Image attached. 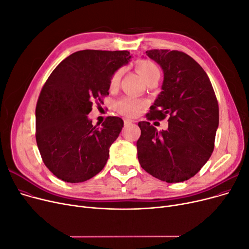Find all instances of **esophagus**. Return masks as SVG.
<instances>
[{
	"label": "esophagus",
	"instance_id": "esophagus-1",
	"mask_svg": "<svg viewBox=\"0 0 249 249\" xmlns=\"http://www.w3.org/2000/svg\"><path fill=\"white\" fill-rule=\"evenodd\" d=\"M124 125H128L134 123V121H131V120H127V118H125V120L124 121Z\"/></svg>",
	"mask_w": 249,
	"mask_h": 249
}]
</instances>
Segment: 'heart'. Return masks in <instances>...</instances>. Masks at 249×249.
Instances as JSON below:
<instances>
[{"label":"heart","instance_id":"b5f03b06","mask_svg":"<svg viewBox=\"0 0 249 249\" xmlns=\"http://www.w3.org/2000/svg\"><path fill=\"white\" fill-rule=\"evenodd\" d=\"M137 71L139 72V74L143 77L146 81L154 76L159 74V69L157 68V66L147 60H140L137 63ZM122 73L123 71L120 69L115 71L113 73V75L110 78V87L114 88L118 85L120 83L121 77H122ZM146 106V101L143 99H140L136 96H132V95H127L124 96L121 99H118L115 103V107L117 109L118 112H121L124 115L129 116V117H134L137 116L142 109H143Z\"/></svg>","mask_w":249,"mask_h":249}]
</instances>
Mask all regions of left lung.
Instances as JSON below:
<instances>
[{
	"label": "left lung",
	"instance_id": "1",
	"mask_svg": "<svg viewBox=\"0 0 249 249\" xmlns=\"http://www.w3.org/2000/svg\"><path fill=\"white\" fill-rule=\"evenodd\" d=\"M147 55L163 70L162 91L140 122L137 142L142 168L156 178L181 182L192 178L211 157L219 125V105L211 81L192 56L169 50ZM169 117V128L158 132L150 120Z\"/></svg>",
	"mask_w": 249,
	"mask_h": 249
}]
</instances>
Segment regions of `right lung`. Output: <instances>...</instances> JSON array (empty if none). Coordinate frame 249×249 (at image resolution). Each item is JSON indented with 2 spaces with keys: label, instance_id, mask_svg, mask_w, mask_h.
<instances>
[{
  "label": "right lung",
  "instance_id": "obj_1",
  "mask_svg": "<svg viewBox=\"0 0 249 249\" xmlns=\"http://www.w3.org/2000/svg\"><path fill=\"white\" fill-rule=\"evenodd\" d=\"M129 60L127 51H80L47 78L35 108V138L44 165L57 178L83 182L105 166L124 122L107 116L93 125L87 114L109 95L111 76Z\"/></svg>",
  "mask_w": 249,
  "mask_h": 249
}]
</instances>
